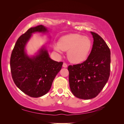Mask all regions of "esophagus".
<instances>
[{"mask_svg":"<svg viewBox=\"0 0 124 124\" xmlns=\"http://www.w3.org/2000/svg\"><path fill=\"white\" fill-rule=\"evenodd\" d=\"M62 67H63V68H67V63H65V62H63V65H62Z\"/></svg>","mask_w":124,"mask_h":124,"instance_id":"34e87169","label":"esophagus"}]
</instances>
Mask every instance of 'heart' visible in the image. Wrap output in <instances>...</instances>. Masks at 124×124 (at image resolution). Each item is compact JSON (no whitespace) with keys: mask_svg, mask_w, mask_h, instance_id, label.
Here are the masks:
<instances>
[{"mask_svg":"<svg viewBox=\"0 0 124 124\" xmlns=\"http://www.w3.org/2000/svg\"><path fill=\"white\" fill-rule=\"evenodd\" d=\"M92 41L88 37L78 33H70L59 39L58 46L54 49L58 52L61 50L67 51L69 61L74 63H79L85 61L91 51Z\"/></svg>","mask_w":124,"mask_h":124,"instance_id":"1","label":"heart"}]
</instances>
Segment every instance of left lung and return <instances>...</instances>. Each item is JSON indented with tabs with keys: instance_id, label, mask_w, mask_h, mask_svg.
I'll list each match as a JSON object with an SVG mask.
<instances>
[{
	"instance_id": "1",
	"label": "left lung",
	"mask_w": 124,
	"mask_h": 124,
	"mask_svg": "<svg viewBox=\"0 0 124 124\" xmlns=\"http://www.w3.org/2000/svg\"><path fill=\"white\" fill-rule=\"evenodd\" d=\"M91 32L93 42L87 59L80 64L68 67L71 91L82 99H91L98 95L107 83L110 73V48L99 35Z\"/></svg>"
}]
</instances>
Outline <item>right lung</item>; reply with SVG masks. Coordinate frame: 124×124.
<instances>
[{"label": "right lung", "instance_id": "right-lung-1", "mask_svg": "<svg viewBox=\"0 0 124 124\" xmlns=\"http://www.w3.org/2000/svg\"><path fill=\"white\" fill-rule=\"evenodd\" d=\"M47 32V28L42 25L29 28L17 39L10 58L11 72L15 84L25 94L35 98L46 95L50 91L63 63L51 59L45 46L31 57L26 53V44L33 33Z\"/></svg>", "mask_w": 124, "mask_h": 124}]
</instances>
